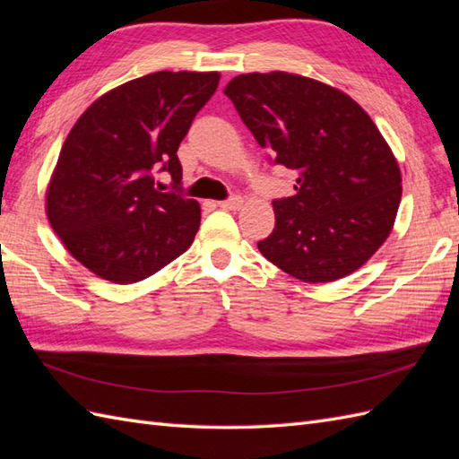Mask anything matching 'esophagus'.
Segmentation results:
<instances>
[{
  "label": "esophagus",
  "mask_w": 459,
  "mask_h": 459,
  "mask_svg": "<svg viewBox=\"0 0 459 459\" xmlns=\"http://www.w3.org/2000/svg\"><path fill=\"white\" fill-rule=\"evenodd\" d=\"M241 204H243V199L239 195H233V197L226 199V201H220L218 203L220 208H228V211H238V208H241Z\"/></svg>",
  "instance_id": "34e87169"
}]
</instances>
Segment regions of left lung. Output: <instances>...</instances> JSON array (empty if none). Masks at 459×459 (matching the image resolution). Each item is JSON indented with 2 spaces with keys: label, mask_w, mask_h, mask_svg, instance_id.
Listing matches in <instances>:
<instances>
[{
  "label": "left lung",
  "mask_w": 459,
  "mask_h": 459,
  "mask_svg": "<svg viewBox=\"0 0 459 459\" xmlns=\"http://www.w3.org/2000/svg\"><path fill=\"white\" fill-rule=\"evenodd\" d=\"M224 93L275 164L297 170L295 195L273 201L258 251L307 283L362 268L386 241L402 197L391 147L344 91L290 73L235 76Z\"/></svg>",
  "instance_id": "1"
}]
</instances>
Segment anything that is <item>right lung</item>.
I'll use <instances>...</instances> for the list:
<instances>
[{
    "label": "right lung",
    "instance_id": "add662e5",
    "mask_svg": "<svg viewBox=\"0 0 459 459\" xmlns=\"http://www.w3.org/2000/svg\"><path fill=\"white\" fill-rule=\"evenodd\" d=\"M218 73L160 71L95 100L63 143L46 193L53 231L82 266L118 285L157 273L191 247L201 206L179 187L178 147L218 88Z\"/></svg>",
    "mask_w": 459,
    "mask_h": 459
}]
</instances>
